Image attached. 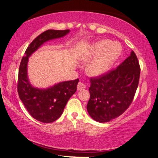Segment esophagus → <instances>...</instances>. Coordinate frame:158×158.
Segmentation results:
<instances>
[{"instance_id": "obj_1", "label": "esophagus", "mask_w": 158, "mask_h": 158, "mask_svg": "<svg viewBox=\"0 0 158 158\" xmlns=\"http://www.w3.org/2000/svg\"><path fill=\"white\" fill-rule=\"evenodd\" d=\"M86 88V85L82 82H79L78 84V86H77V89L78 90H81L82 89H85Z\"/></svg>"}]
</instances>
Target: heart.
Instances as JSON below:
<instances>
[{
  "mask_svg": "<svg viewBox=\"0 0 158 158\" xmlns=\"http://www.w3.org/2000/svg\"><path fill=\"white\" fill-rule=\"evenodd\" d=\"M121 48L110 40L97 41L91 44L83 55L85 61H92L86 65V73L90 76L99 77L106 73L120 55Z\"/></svg>",
  "mask_w": 158,
  "mask_h": 158,
  "instance_id": "b5f03b06",
  "label": "heart"
}]
</instances>
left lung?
Here are the masks:
<instances>
[{
  "label": "left lung",
  "mask_w": 158,
  "mask_h": 158,
  "mask_svg": "<svg viewBox=\"0 0 158 158\" xmlns=\"http://www.w3.org/2000/svg\"><path fill=\"white\" fill-rule=\"evenodd\" d=\"M140 66L134 51L118 67L90 78L87 111L93 120L107 122L120 116L132 103L138 87Z\"/></svg>",
  "instance_id": "obj_1"
}]
</instances>
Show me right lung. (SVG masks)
<instances>
[{"mask_svg":"<svg viewBox=\"0 0 158 158\" xmlns=\"http://www.w3.org/2000/svg\"><path fill=\"white\" fill-rule=\"evenodd\" d=\"M69 30H48L38 36L27 48L19 65L17 91L27 111L34 119L43 123H51L61 116L69 98L77 90L79 79L60 82L47 89L31 85L27 76L29 57L44 43L65 36Z\"/></svg>","mask_w":158,"mask_h":158,"instance_id":"1","label":"right lung"}]
</instances>
